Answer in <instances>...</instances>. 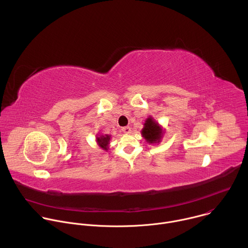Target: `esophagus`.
Segmentation results:
<instances>
[{
    "label": "esophagus",
    "mask_w": 248,
    "mask_h": 248,
    "mask_svg": "<svg viewBox=\"0 0 248 248\" xmlns=\"http://www.w3.org/2000/svg\"><path fill=\"white\" fill-rule=\"evenodd\" d=\"M130 130H131V129H130L129 126H124V127H122V131L124 132V133H129Z\"/></svg>",
    "instance_id": "obj_1"
}]
</instances>
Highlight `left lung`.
<instances>
[{
	"instance_id": "8db88e82",
	"label": "left lung",
	"mask_w": 248,
	"mask_h": 248,
	"mask_svg": "<svg viewBox=\"0 0 248 248\" xmlns=\"http://www.w3.org/2000/svg\"><path fill=\"white\" fill-rule=\"evenodd\" d=\"M142 134H143V137L147 141H149L150 143H155L157 141L159 142V140L161 139L162 129L160 128L158 124L154 122L152 118H148L144 124Z\"/></svg>"
}]
</instances>
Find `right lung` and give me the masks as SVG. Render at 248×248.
<instances>
[{
  "label": "right lung",
  "mask_w": 248,
  "mask_h": 248,
  "mask_svg": "<svg viewBox=\"0 0 248 248\" xmlns=\"http://www.w3.org/2000/svg\"><path fill=\"white\" fill-rule=\"evenodd\" d=\"M97 140H98V142H99V145L103 149H105V150L108 149L107 145L109 144V140H110V136L109 135H106V136L102 135L101 137H97Z\"/></svg>",
  "instance_id": "add662e5"
}]
</instances>
